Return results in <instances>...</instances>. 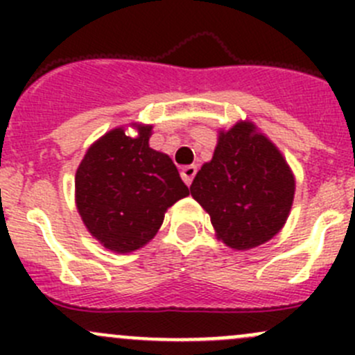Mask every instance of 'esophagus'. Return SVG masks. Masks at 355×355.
I'll use <instances>...</instances> for the list:
<instances>
[{
  "instance_id": "34e87169",
  "label": "esophagus",
  "mask_w": 355,
  "mask_h": 355,
  "mask_svg": "<svg viewBox=\"0 0 355 355\" xmlns=\"http://www.w3.org/2000/svg\"><path fill=\"white\" fill-rule=\"evenodd\" d=\"M196 173H198V166L196 164H189V166H184L182 168V178H184V182L187 185L192 184V180H194Z\"/></svg>"
}]
</instances>
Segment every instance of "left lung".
I'll return each mask as SVG.
<instances>
[{
    "instance_id": "obj_1",
    "label": "left lung",
    "mask_w": 355,
    "mask_h": 355,
    "mask_svg": "<svg viewBox=\"0 0 355 355\" xmlns=\"http://www.w3.org/2000/svg\"><path fill=\"white\" fill-rule=\"evenodd\" d=\"M191 194L211 216L216 237L247 250L282 230L295 178L277 146L252 121H239L220 132L213 159L198 171Z\"/></svg>"
}]
</instances>
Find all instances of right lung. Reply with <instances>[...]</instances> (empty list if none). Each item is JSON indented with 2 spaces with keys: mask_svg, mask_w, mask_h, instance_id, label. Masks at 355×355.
<instances>
[{
  "mask_svg": "<svg viewBox=\"0 0 355 355\" xmlns=\"http://www.w3.org/2000/svg\"><path fill=\"white\" fill-rule=\"evenodd\" d=\"M139 135L113 128L85 153L75 173V202L96 241L113 252L141 249L159 230L164 213L189 187L171 157L149 148L151 125Z\"/></svg>",
  "mask_w": 355,
  "mask_h": 355,
  "instance_id": "add662e5",
  "label": "right lung"
}]
</instances>
